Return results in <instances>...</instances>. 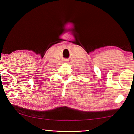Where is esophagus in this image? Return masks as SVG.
<instances>
[{
	"label": "esophagus",
	"mask_w": 134,
	"mask_h": 134,
	"mask_svg": "<svg viewBox=\"0 0 134 134\" xmlns=\"http://www.w3.org/2000/svg\"><path fill=\"white\" fill-rule=\"evenodd\" d=\"M64 62H66V63H68V62H69V60H64Z\"/></svg>",
	"instance_id": "1"
}]
</instances>
